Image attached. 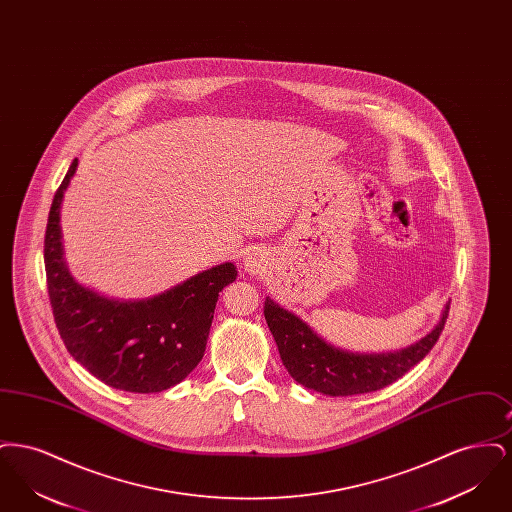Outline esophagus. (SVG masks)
I'll list each match as a JSON object with an SVG mask.
<instances>
[{
    "label": "esophagus",
    "mask_w": 512,
    "mask_h": 512,
    "mask_svg": "<svg viewBox=\"0 0 512 512\" xmlns=\"http://www.w3.org/2000/svg\"><path fill=\"white\" fill-rule=\"evenodd\" d=\"M267 267V261H265V255L257 249L249 251L244 257V270L251 276H257V274H263V270Z\"/></svg>",
    "instance_id": "1"
}]
</instances>
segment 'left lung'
I'll return each mask as SVG.
<instances>
[{"instance_id":"left-lung-1","label":"left lung","mask_w":512,"mask_h":512,"mask_svg":"<svg viewBox=\"0 0 512 512\" xmlns=\"http://www.w3.org/2000/svg\"><path fill=\"white\" fill-rule=\"evenodd\" d=\"M449 313L445 303L436 326L407 347L384 353H353L320 338L317 332L274 299L265 301V318L280 359L297 384L322 395L347 397L382 390L405 376L436 345Z\"/></svg>"}]
</instances>
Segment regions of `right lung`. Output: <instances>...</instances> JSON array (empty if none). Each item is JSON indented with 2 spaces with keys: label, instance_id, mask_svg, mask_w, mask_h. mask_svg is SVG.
I'll return each instance as SVG.
<instances>
[{
  "label": "right lung",
  "instance_id": "add662e5",
  "mask_svg": "<svg viewBox=\"0 0 512 512\" xmlns=\"http://www.w3.org/2000/svg\"><path fill=\"white\" fill-rule=\"evenodd\" d=\"M78 167L74 159L49 209L44 240L49 301L74 361L103 384L157 393L180 384L203 359L222 288L238 276L234 263L197 272L146 299H115L74 280L65 261L61 203Z\"/></svg>",
  "mask_w": 512,
  "mask_h": 512
}]
</instances>
